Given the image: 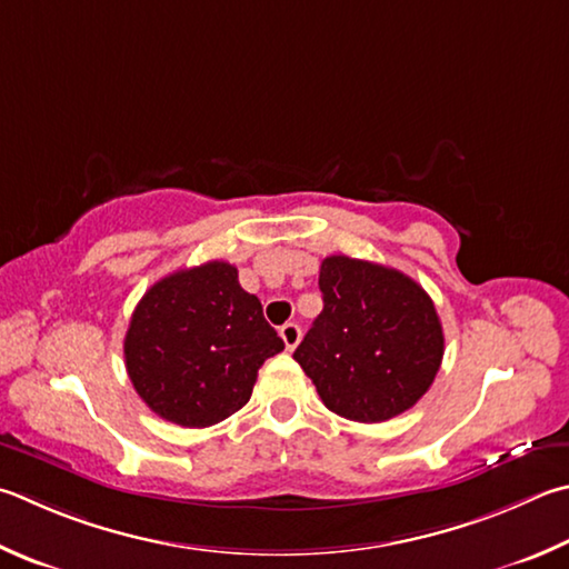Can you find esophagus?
Returning a JSON list of instances; mask_svg holds the SVG:
<instances>
[{"label": "esophagus", "mask_w": 569, "mask_h": 569, "mask_svg": "<svg viewBox=\"0 0 569 569\" xmlns=\"http://www.w3.org/2000/svg\"><path fill=\"white\" fill-rule=\"evenodd\" d=\"M278 333H281V338H283L286 350H293L298 346V340H301V326H298V323H286V326H281V330H278Z\"/></svg>", "instance_id": "esophagus-1"}]
</instances>
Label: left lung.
<instances>
[{"mask_svg":"<svg viewBox=\"0 0 569 569\" xmlns=\"http://www.w3.org/2000/svg\"><path fill=\"white\" fill-rule=\"evenodd\" d=\"M323 311L296 363L340 418L383 422L426 396L446 338L422 286L396 268L328 256L318 276Z\"/></svg>","mask_w":569,"mask_h":569,"instance_id":"8db88e82","label":"left lung"}]
</instances>
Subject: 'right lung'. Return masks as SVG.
<instances>
[{
	"label": "right lung",
	"instance_id": "right-lung-1",
	"mask_svg": "<svg viewBox=\"0 0 569 569\" xmlns=\"http://www.w3.org/2000/svg\"><path fill=\"white\" fill-rule=\"evenodd\" d=\"M283 350L236 266L209 261L153 283L123 338L127 373L159 418L209 428L249 402L258 368Z\"/></svg>",
	"mask_w": 569,
	"mask_h": 569
}]
</instances>
